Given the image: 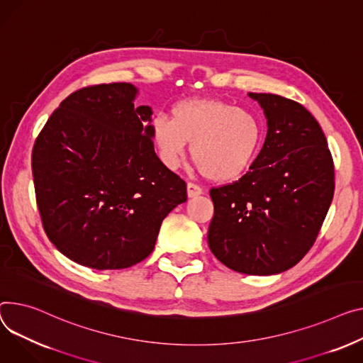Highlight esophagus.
<instances>
[{
    "label": "esophagus",
    "instance_id": "obj_1",
    "mask_svg": "<svg viewBox=\"0 0 363 363\" xmlns=\"http://www.w3.org/2000/svg\"><path fill=\"white\" fill-rule=\"evenodd\" d=\"M201 194H203V188L201 186L192 184V182L186 184V196H188V199H194V197H199Z\"/></svg>",
    "mask_w": 363,
    "mask_h": 363
}]
</instances>
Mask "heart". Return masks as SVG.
Listing matches in <instances>:
<instances>
[{
  "mask_svg": "<svg viewBox=\"0 0 363 363\" xmlns=\"http://www.w3.org/2000/svg\"><path fill=\"white\" fill-rule=\"evenodd\" d=\"M152 135L160 160L175 169L181 164L186 143L191 157L211 181L242 177L257 159L262 144V125L250 111L217 99H189L177 104L171 119L157 115Z\"/></svg>",
  "mask_w": 363,
  "mask_h": 363,
  "instance_id": "b5f03b06",
  "label": "heart"
}]
</instances>
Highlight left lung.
Returning a JSON list of instances; mask_svg holds the SVG:
<instances>
[{"instance_id": "8db88e82", "label": "left lung", "mask_w": 363, "mask_h": 363, "mask_svg": "<svg viewBox=\"0 0 363 363\" xmlns=\"http://www.w3.org/2000/svg\"><path fill=\"white\" fill-rule=\"evenodd\" d=\"M267 119L264 146L250 171L213 188L208 247L233 272L272 276L311 250L334 194V164L325 135L301 104L248 93Z\"/></svg>"}]
</instances>
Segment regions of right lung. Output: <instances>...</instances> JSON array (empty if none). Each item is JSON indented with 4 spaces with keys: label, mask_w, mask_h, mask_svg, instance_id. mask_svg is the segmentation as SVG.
Segmentation results:
<instances>
[{
    "label": "right lung",
    "mask_w": 363,
    "mask_h": 363,
    "mask_svg": "<svg viewBox=\"0 0 363 363\" xmlns=\"http://www.w3.org/2000/svg\"><path fill=\"white\" fill-rule=\"evenodd\" d=\"M131 83L86 87L50 116L32 153L45 232L71 261L121 270L155 250L186 185L155 153L150 106Z\"/></svg>",
    "instance_id": "1"
}]
</instances>
